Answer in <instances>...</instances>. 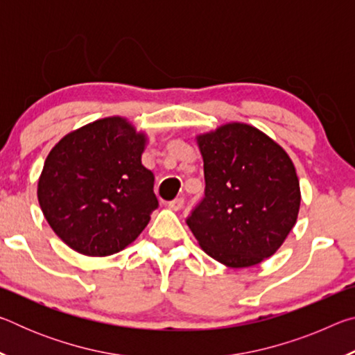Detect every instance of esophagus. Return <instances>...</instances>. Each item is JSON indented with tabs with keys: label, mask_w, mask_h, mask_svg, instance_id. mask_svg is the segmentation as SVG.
Returning <instances> with one entry per match:
<instances>
[{
	"label": "esophagus",
	"mask_w": 355,
	"mask_h": 355,
	"mask_svg": "<svg viewBox=\"0 0 355 355\" xmlns=\"http://www.w3.org/2000/svg\"><path fill=\"white\" fill-rule=\"evenodd\" d=\"M183 205H184L183 197H177V199H173L172 202L167 203V207H169L172 211H180V209L183 208Z\"/></svg>",
	"instance_id": "1"
}]
</instances>
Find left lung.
<instances>
[{
    "label": "left lung",
    "mask_w": 355,
    "mask_h": 355,
    "mask_svg": "<svg viewBox=\"0 0 355 355\" xmlns=\"http://www.w3.org/2000/svg\"><path fill=\"white\" fill-rule=\"evenodd\" d=\"M205 197L188 218L192 235L216 261L250 268L272 257L293 230L300 188L290 156L248 123L197 136Z\"/></svg>",
    "instance_id": "1"
}]
</instances>
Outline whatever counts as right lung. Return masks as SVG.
Returning a JSON list of instances; mask_svg holds the SVG:
<instances>
[{
    "mask_svg": "<svg viewBox=\"0 0 355 355\" xmlns=\"http://www.w3.org/2000/svg\"><path fill=\"white\" fill-rule=\"evenodd\" d=\"M146 133L106 117L65 135L48 153L37 199L53 232L78 254L123 250L158 208L155 177L142 166Z\"/></svg>",
    "mask_w": 355,
    "mask_h": 355,
    "instance_id": "1",
    "label": "right lung"
}]
</instances>
